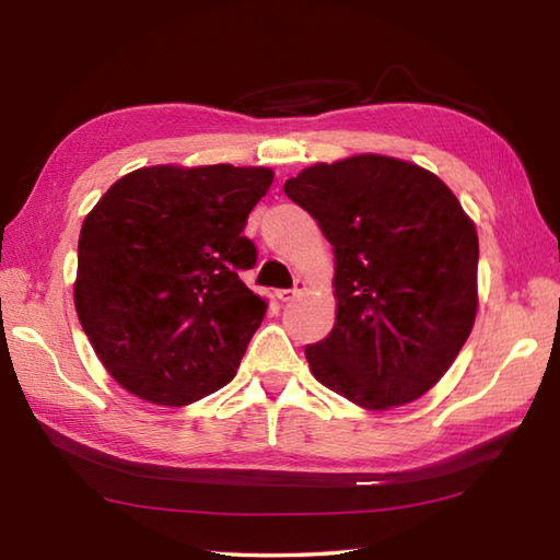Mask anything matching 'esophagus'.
Segmentation results:
<instances>
[{"label": "esophagus", "instance_id": "34e87169", "mask_svg": "<svg viewBox=\"0 0 560 560\" xmlns=\"http://www.w3.org/2000/svg\"><path fill=\"white\" fill-rule=\"evenodd\" d=\"M305 287H307V281L295 279V287H293V289H281V291H277L279 301H281V303H289V301H293V299H299V295L305 291Z\"/></svg>", "mask_w": 560, "mask_h": 560}]
</instances>
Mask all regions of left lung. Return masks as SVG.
I'll list each match as a JSON object with an SVG mask.
<instances>
[{"label":"left lung","mask_w":560,"mask_h":560,"mask_svg":"<svg viewBox=\"0 0 560 560\" xmlns=\"http://www.w3.org/2000/svg\"><path fill=\"white\" fill-rule=\"evenodd\" d=\"M283 192L335 247L337 323L305 347L313 375L371 411L425 395L479 307V237L457 197L421 165L377 153L315 163Z\"/></svg>","instance_id":"8db88e82"}]
</instances>
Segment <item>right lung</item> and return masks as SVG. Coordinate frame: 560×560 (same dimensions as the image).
Returning <instances> with one entry per match:
<instances>
[{
    "mask_svg": "<svg viewBox=\"0 0 560 560\" xmlns=\"http://www.w3.org/2000/svg\"><path fill=\"white\" fill-rule=\"evenodd\" d=\"M269 168L151 165L83 219L74 305L93 351L139 399L185 407L229 385L267 303L241 281Z\"/></svg>",
    "mask_w": 560,
    "mask_h": 560,
    "instance_id": "1",
    "label": "right lung"
}]
</instances>
